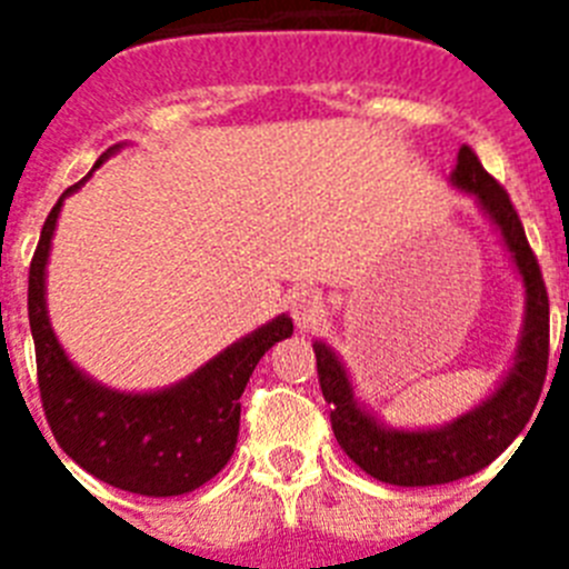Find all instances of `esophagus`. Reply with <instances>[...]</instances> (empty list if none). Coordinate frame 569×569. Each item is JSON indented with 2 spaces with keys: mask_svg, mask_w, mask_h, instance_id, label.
<instances>
[{
  "mask_svg": "<svg viewBox=\"0 0 569 569\" xmlns=\"http://www.w3.org/2000/svg\"><path fill=\"white\" fill-rule=\"evenodd\" d=\"M290 316H293L296 328L308 330L313 328L316 321L321 319V313H325V308H321V296L319 290L313 288H293V293H290Z\"/></svg>",
  "mask_w": 569,
  "mask_h": 569,
  "instance_id": "obj_1",
  "label": "esophagus"
}]
</instances>
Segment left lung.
Here are the masks:
<instances>
[{
  "label": "left lung",
  "mask_w": 569,
  "mask_h": 569,
  "mask_svg": "<svg viewBox=\"0 0 569 569\" xmlns=\"http://www.w3.org/2000/svg\"><path fill=\"white\" fill-rule=\"evenodd\" d=\"M456 188L479 199L485 213L501 230L507 250L527 288V319L519 356L510 376L476 410L441 430H390L365 413L353 399L345 367L328 345L316 341V367L325 401L330 405V425L336 441L350 459L376 481L396 487H430L459 481L499 459L512 439L525 430L539 405L550 359V299L541 279L539 259L527 241L521 219L510 196L479 162L476 150L461 144L453 170Z\"/></svg>",
  "instance_id": "obj_1"
}]
</instances>
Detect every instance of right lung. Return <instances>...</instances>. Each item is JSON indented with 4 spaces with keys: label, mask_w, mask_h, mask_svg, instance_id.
Returning <instances> with one entry per match:
<instances>
[{
    "label": "right lung",
    "mask_w": 569,
    "mask_h": 569,
    "mask_svg": "<svg viewBox=\"0 0 569 569\" xmlns=\"http://www.w3.org/2000/svg\"><path fill=\"white\" fill-rule=\"evenodd\" d=\"M82 182L70 184L62 199ZM62 199L44 219L28 276V319L50 433L82 470L110 487L153 499L196 490L233 456L241 393L261 356L293 336V321L279 316L159 393H116L90 381L68 361L44 310V264Z\"/></svg>",
    "instance_id": "obj_1"
}]
</instances>
